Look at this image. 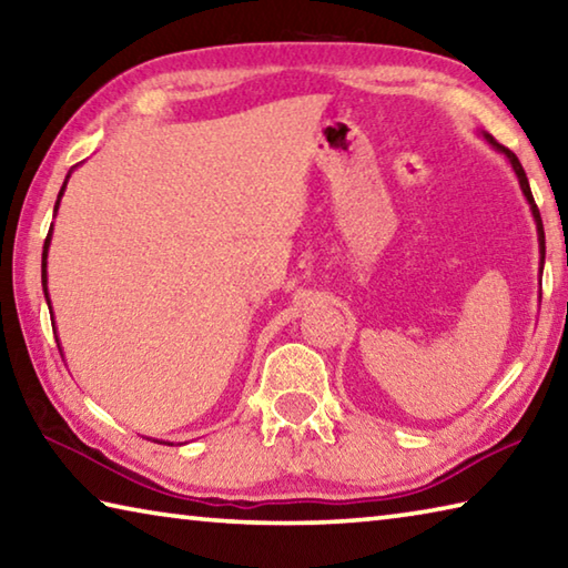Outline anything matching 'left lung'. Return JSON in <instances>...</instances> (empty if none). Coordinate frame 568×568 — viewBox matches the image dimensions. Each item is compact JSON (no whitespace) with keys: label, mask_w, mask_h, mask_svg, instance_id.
I'll list each match as a JSON object with an SVG mask.
<instances>
[{"label":"left lung","mask_w":568,"mask_h":568,"mask_svg":"<svg viewBox=\"0 0 568 568\" xmlns=\"http://www.w3.org/2000/svg\"><path fill=\"white\" fill-rule=\"evenodd\" d=\"M484 139L486 142H489L496 152H501L506 159H509V164H511V169H514V174H516V179H519V186H521V192H524V196H526V202H529V206H531V216H534V222H536V234H539V254H541V272H544V256H546V242H544V224H541V214H539V209H536V202H534V194H531V186H529V179H526V172H524V166H521V162L519 159H516V154L511 152V149H506V146H501L499 142H496V139L491 136V134H486L484 132Z\"/></svg>","instance_id":"1"}]
</instances>
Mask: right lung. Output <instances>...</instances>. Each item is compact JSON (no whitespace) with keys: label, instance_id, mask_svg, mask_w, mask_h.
<instances>
[{"label":"right lung","instance_id":"obj_1","mask_svg":"<svg viewBox=\"0 0 568 568\" xmlns=\"http://www.w3.org/2000/svg\"><path fill=\"white\" fill-rule=\"evenodd\" d=\"M72 174V172H69ZM69 174H67V179H64V184H62V189H59V196H57V204H54V214H57V209H59V202H62V194H64V189H67V182H69ZM54 226V224H52ZM52 226H49V234H47V239H44V252H42V290H44V300H47V304H49V292H47V254H49V244H52ZM49 314L54 316V312H52V304H49ZM57 329V326H54ZM62 352V349H59ZM162 444H166V442H162Z\"/></svg>","mask_w":568,"mask_h":568}]
</instances>
